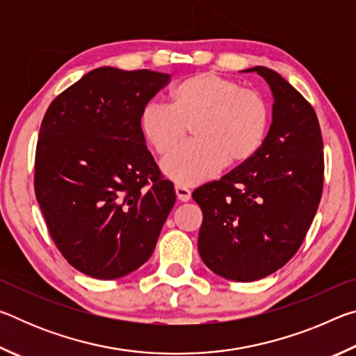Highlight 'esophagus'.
<instances>
[{
  "label": "esophagus",
  "mask_w": 356,
  "mask_h": 356,
  "mask_svg": "<svg viewBox=\"0 0 356 356\" xmlns=\"http://www.w3.org/2000/svg\"><path fill=\"white\" fill-rule=\"evenodd\" d=\"M176 195L180 202H188L191 200V191L182 185H176Z\"/></svg>",
  "instance_id": "esophagus-1"
}]
</instances>
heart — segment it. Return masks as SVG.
Here are the masks:
<instances>
[{
    "label": "heart",
    "mask_w": 356,
    "mask_h": 356,
    "mask_svg": "<svg viewBox=\"0 0 356 356\" xmlns=\"http://www.w3.org/2000/svg\"><path fill=\"white\" fill-rule=\"evenodd\" d=\"M140 124L144 140L159 155L171 154L190 127L195 141L165 159L161 170L174 182L195 185L226 163H243L256 155L267 135L270 106L261 92L206 72L180 81L170 106L147 104Z\"/></svg>",
    "instance_id": "b5f03b06"
}]
</instances>
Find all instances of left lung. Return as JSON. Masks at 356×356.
I'll return each mask as SVG.
<instances>
[{
    "label": "left lung",
    "instance_id": "1",
    "mask_svg": "<svg viewBox=\"0 0 356 356\" xmlns=\"http://www.w3.org/2000/svg\"><path fill=\"white\" fill-rule=\"evenodd\" d=\"M267 81L272 124L252 159L193 191L202 210L197 250L221 278L251 282L275 273L303 243L323 186V141L312 106L278 72Z\"/></svg>",
    "mask_w": 356,
    "mask_h": 356
}]
</instances>
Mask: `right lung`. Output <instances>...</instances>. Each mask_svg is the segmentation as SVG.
I'll list each match as a JSON object with an SVG mask.
<instances>
[{
  "label": "right lung",
  "instance_id": "add662e5",
  "mask_svg": "<svg viewBox=\"0 0 356 356\" xmlns=\"http://www.w3.org/2000/svg\"><path fill=\"white\" fill-rule=\"evenodd\" d=\"M170 76L94 69L59 94L42 120L35 197L58 250L92 278H122L147 262L176 202L140 124Z\"/></svg>",
  "mask_w": 356,
  "mask_h": 356
}]
</instances>
